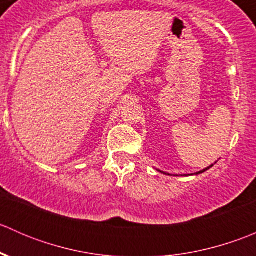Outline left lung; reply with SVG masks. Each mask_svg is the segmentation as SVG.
I'll use <instances>...</instances> for the list:
<instances>
[{
    "label": "left lung",
    "mask_w": 256,
    "mask_h": 256,
    "mask_svg": "<svg viewBox=\"0 0 256 256\" xmlns=\"http://www.w3.org/2000/svg\"><path fill=\"white\" fill-rule=\"evenodd\" d=\"M212 166H213V164H212ZM212 166H209L208 167V168H206V170H203V171H200V172H198V174H203V172H204V171H207V170H209V168H210V167ZM162 174H164V172H162Z\"/></svg>",
    "instance_id": "obj_1"
}]
</instances>
